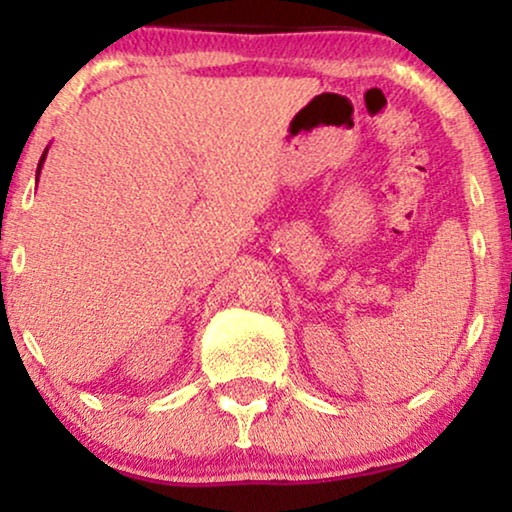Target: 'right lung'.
Segmentation results:
<instances>
[{"label": "right lung", "instance_id": "obj_1", "mask_svg": "<svg viewBox=\"0 0 512 512\" xmlns=\"http://www.w3.org/2000/svg\"><path fill=\"white\" fill-rule=\"evenodd\" d=\"M44 158H46V151H44V156H41V160H39V167H41V163H44Z\"/></svg>", "mask_w": 512, "mask_h": 512}]
</instances>
